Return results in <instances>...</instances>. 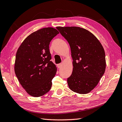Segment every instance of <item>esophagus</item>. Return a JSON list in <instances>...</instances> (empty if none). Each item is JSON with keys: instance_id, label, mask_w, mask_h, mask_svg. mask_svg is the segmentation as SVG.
Masks as SVG:
<instances>
[{"instance_id": "34e87169", "label": "esophagus", "mask_w": 122, "mask_h": 122, "mask_svg": "<svg viewBox=\"0 0 122 122\" xmlns=\"http://www.w3.org/2000/svg\"><path fill=\"white\" fill-rule=\"evenodd\" d=\"M57 66L58 68H61L62 66V64H59L57 65Z\"/></svg>"}]
</instances>
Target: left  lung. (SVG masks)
Listing matches in <instances>:
<instances>
[{
	"mask_svg": "<svg viewBox=\"0 0 122 122\" xmlns=\"http://www.w3.org/2000/svg\"><path fill=\"white\" fill-rule=\"evenodd\" d=\"M69 43L73 71L67 79L70 90L80 94L90 93L97 86L106 68L104 48L98 39L79 27H57Z\"/></svg>",
	"mask_w": 122,
	"mask_h": 122,
	"instance_id": "obj_1",
	"label": "left lung"
}]
</instances>
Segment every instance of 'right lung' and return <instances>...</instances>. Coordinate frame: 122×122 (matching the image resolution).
Returning a JSON list of instances; mask_svg holds the SVG:
<instances>
[{"mask_svg":"<svg viewBox=\"0 0 122 122\" xmlns=\"http://www.w3.org/2000/svg\"><path fill=\"white\" fill-rule=\"evenodd\" d=\"M58 34L53 27L40 29L26 38L17 51L15 74L22 86L32 97L42 96L51 89L57 68L50 61L49 44Z\"/></svg>","mask_w":122,"mask_h":122,"instance_id":"1","label":"right lung"}]
</instances>
